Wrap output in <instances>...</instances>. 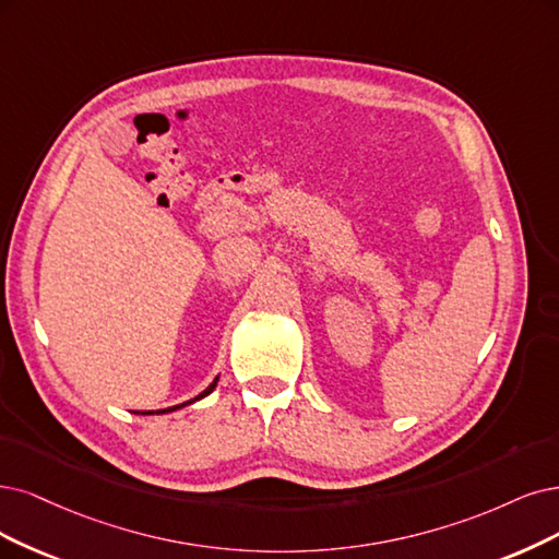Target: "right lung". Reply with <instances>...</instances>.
Wrapping results in <instances>:
<instances>
[{"label": "right lung", "mask_w": 559, "mask_h": 559, "mask_svg": "<svg viewBox=\"0 0 559 559\" xmlns=\"http://www.w3.org/2000/svg\"><path fill=\"white\" fill-rule=\"evenodd\" d=\"M216 384H218V376L214 378V382H212L210 386H206V389L202 391V394H198V396H195V399H191V401H186V403H181V405H175V407H168V409H156V412H138V415H165V412H175V409H181V407H186V405H193L195 401H200V399H204V396H210L212 391L216 389Z\"/></svg>", "instance_id": "right-lung-1"}]
</instances>
